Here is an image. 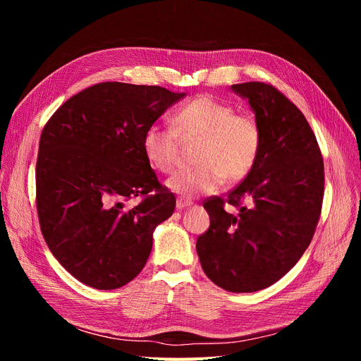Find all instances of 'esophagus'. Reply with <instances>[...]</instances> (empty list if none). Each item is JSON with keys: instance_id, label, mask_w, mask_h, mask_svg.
I'll list each match as a JSON object with an SVG mask.
<instances>
[{"instance_id": "1", "label": "esophagus", "mask_w": 361, "mask_h": 361, "mask_svg": "<svg viewBox=\"0 0 361 361\" xmlns=\"http://www.w3.org/2000/svg\"><path fill=\"white\" fill-rule=\"evenodd\" d=\"M191 206V202L190 200H185V199H178L176 200V207L179 211H182V209H187V207H190Z\"/></svg>"}]
</instances>
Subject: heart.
<instances>
[{"instance_id":"b5f03b06","label":"heart","mask_w":361,"mask_h":361,"mask_svg":"<svg viewBox=\"0 0 361 361\" xmlns=\"http://www.w3.org/2000/svg\"><path fill=\"white\" fill-rule=\"evenodd\" d=\"M174 128L152 125L143 135V150L155 170L170 174L179 164V137L200 140L197 164L167 180V188L183 199L211 194L227 182L244 179L260 150V128L247 114L211 96L183 105L174 114Z\"/></svg>"}]
</instances>
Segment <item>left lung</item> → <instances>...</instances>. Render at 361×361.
<instances>
[{"label":"left lung","instance_id":"obj_1","mask_svg":"<svg viewBox=\"0 0 361 361\" xmlns=\"http://www.w3.org/2000/svg\"><path fill=\"white\" fill-rule=\"evenodd\" d=\"M248 101L260 128V150L247 178L224 200L203 207L211 226L199 236L197 255L207 279L228 292L274 285L309 247L324 197V162L304 114L264 82L232 85ZM245 201L247 205L240 203Z\"/></svg>","mask_w":361,"mask_h":361}]
</instances>
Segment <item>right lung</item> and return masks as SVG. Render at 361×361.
I'll list each match as a JSON object with an SVG mask.
<instances>
[{
  "label": "right lung",
  "mask_w": 361,
  "mask_h": 361,
  "mask_svg": "<svg viewBox=\"0 0 361 361\" xmlns=\"http://www.w3.org/2000/svg\"><path fill=\"white\" fill-rule=\"evenodd\" d=\"M185 96L158 85L101 82L72 96L43 128L40 228L54 257L84 285L117 289L145 268L155 228L171 216L176 199L146 159L143 135ZM137 195L147 197L126 208Z\"/></svg>",
  "instance_id": "right-lung-1"
}]
</instances>
